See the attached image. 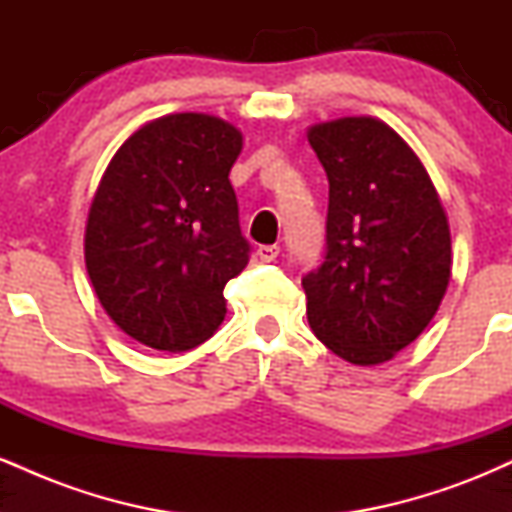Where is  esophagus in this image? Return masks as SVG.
<instances>
[{"label": "esophagus", "mask_w": 512, "mask_h": 512, "mask_svg": "<svg viewBox=\"0 0 512 512\" xmlns=\"http://www.w3.org/2000/svg\"><path fill=\"white\" fill-rule=\"evenodd\" d=\"M257 255H260L262 262H274L279 257V245H260Z\"/></svg>", "instance_id": "34e87169"}]
</instances>
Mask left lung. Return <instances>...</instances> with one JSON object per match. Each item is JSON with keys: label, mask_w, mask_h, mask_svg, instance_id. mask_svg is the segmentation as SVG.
<instances>
[{"label": "left lung", "mask_w": 512, "mask_h": 512, "mask_svg": "<svg viewBox=\"0 0 512 512\" xmlns=\"http://www.w3.org/2000/svg\"><path fill=\"white\" fill-rule=\"evenodd\" d=\"M330 180L327 255L303 276L310 330L354 366H380L426 330L450 284V223L431 175L370 115L308 127Z\"/></svg>", "instance_id": "obj_1"}]
</instances>
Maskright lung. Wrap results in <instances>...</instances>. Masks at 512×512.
I'll return each mask as SVG.
<instances>
[{"mask_svg": "<svg viewBox=\"0 0 512 512\" xmlns=\"http://www.w3.org/2000/svg\"><path fill=\"white\" fill-rule=\"evenodd\" d=\"M236 125L204 113L146 122L105 168L84 260L110 320L156 351L195 349L226 317L223 286L248 264L238 226Z\"/></svg>", "mask_w": 512, "mask_h": 512, "instance_id": "obj_1", "label": "right lung"}]
</instances>
